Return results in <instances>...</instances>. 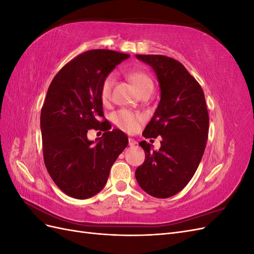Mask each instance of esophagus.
<instances>
[{"instance_id":"esophagus-1","label":"esophagus","mask_w":254,"mask_h":254,"mask_svg":"<svg viewBox=\"0 0 254 254\" xmlns=\"http://www.w3.org/2000/svg\"><path fill=\"white\" fill-rule=\"evenodd\" d=\"M135 144H136V142H135L133 139H129V140H128V145L131 146V147H132V146H134Z\"/></svg>"}]
</instances>
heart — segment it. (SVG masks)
<instances>
[{"label": "heart", "mask_w": 254, "mask_h": 254, "mask_svg": "<svg viewBox=\"0 0 254 254\" xmlns=\"http://www.w3.org/2000/svg\"><path fill=\"white\" fill-rule=\"evenodd\" d=\"M128 78L133 83V86L136 88L137 91H139V93L147 89L153 88V83L150 76L145 72H142V71L131 72L129 73ZM113 83H114V75L109 74L108 76H106V78L102 83L101 92H99L101 101L104 105L109 104L110 102ZM112 120L114 122V124L117 125L121 130H123V131L131 133V132H134L135 130L139 128L140 123L142 122V117L137 113L123 109L115 112L113 114Z\"/></svg>", "instance_id": "1"}]
</instances>
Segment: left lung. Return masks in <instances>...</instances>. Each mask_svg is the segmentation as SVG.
Segmentation results:
<instances>
[{
  "label": "left lung",
  "mask_w": 254,
  "mask_h": 254,
  "mask_svg": "<svg viewBox=\"0 0 254 254\" xmlns=\"http://www.w3.org/2000/svg\"><path fill=\"white\" fill-rule=\"evenodd\" d=\"M155 71L161 99L146 126V139L161 135L159 150L140 142L144 163L135 179L143 190L156 198L176 195L187 186L200 163L209 133V113L200 84L183 64L163 55H135Z\"/></svg>",
  "instance_id": "1"
}]
</instances>
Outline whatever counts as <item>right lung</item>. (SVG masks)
<instances>
[{
  "label": "right lung",
  "mask_w": 254,
  "mask_h": 254,
  "mask_svg": "<svg viewBox=\"0 0 254 254\" xmlns=\"http://www.w3.org/2000/svg\"><path fill=\"white\" fill-rule=\"evenodd\" d=\"M128 57L110 50L84 52L61 68L49 87L40 117L43 159L53 181L73 198L99 193L127 147L124 132L109 131L99 121L104 117L99 92L106 76ZM90 128L105 131L96 144L87 140Z\"/></svg>",
  "instance_id": "1"
}]
</instances>
